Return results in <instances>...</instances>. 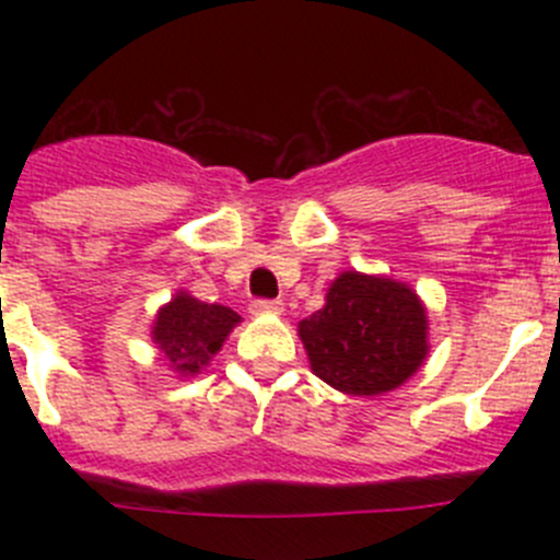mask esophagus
I'll list each match as a JSON object with an SVG mask.
<instances>
[{
	"mask_svg": "<svg viewBox=\"0 0 560 560\" xmlns=\"http://www.w3.org/2000/svg\"><path fill=\"white\" fill-rule=\"evenodd\" d=\"M284 312V303L281 301H268V298H259L252 303V314H281Z\"/></svg>",
	"mask_w": 560,
	"mask_h": 560,
	"instance_id": "34e87169",
	"label": "esophagus"
}]
</instances>
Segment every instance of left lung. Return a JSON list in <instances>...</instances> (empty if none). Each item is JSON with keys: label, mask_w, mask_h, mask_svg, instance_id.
Returning <instances> with one entry per match:
<instances>
[{"label": "left lung", "mask_w": 560, "mask_h": 560, "mask_svg": "<svg viewBox=\"0 0 560 560\" xmlns=\"http://www.w3.org/2000/svg\"><path fill=\"white\" fill-rule=\"evenodd\" d=\"M298 336L322 382L347 395H382L420 371L428 314L404 281L343 270Z\"/></svg>", "instance_id": "8db88e82"}]
</instances>
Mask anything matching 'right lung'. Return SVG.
<instances>
[{"instance_id":"right-lung-1","label":"right lung","mask_w":560,"mask_h":560,"mask_svg":"<svg viewBox=\"0 0 560 560\" xmlns=\"http://www.w3.org/2000/svg\"><path fill=\"white\" fill-rule=\"evenodd\" d=\"M238 322L241 316L233 308L202 303L189 292H175L173 301L156 314L151 338L175 374L195 376L222 349Z\"/></svg>"}]
</instances>
